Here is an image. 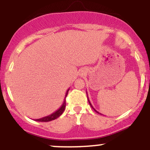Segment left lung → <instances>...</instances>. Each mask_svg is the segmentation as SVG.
Wrapping results in <instances>:
<instances>
[{
    "label": "left lung",
    "mask_w": 150,
    "mask_h": 150,
    "mask_svg": "<svg viewBox=\"0 0 150 150\" xmlns=\"http://www.w3.org/2000/svg\"><path fill=\"white\" fill-rule=\"evenodd\" d=\"M86 93H87V92H86ZM87 97H88V94H87ZM88 100L89 104H90V105H91V107H92V108H93V110H94V111H95V112H96L99 113V114H101V113H99V112H97V111H96V110H95V109H94V108H93V106H92V104H91L90 101H89V99H88Z\"/></svg>",
    "instance_id": "1"
}]
</instances>
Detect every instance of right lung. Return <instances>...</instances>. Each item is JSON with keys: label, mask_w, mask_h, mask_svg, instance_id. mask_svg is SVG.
Returning a JSON list of instances; mask_svg holds the SVG:
<instances>
[{"label": "right lung", "mask_w": 150, "mask_h": 150, "mask_svg": "<svg viewBox=\"0 0 150 150\" xmlns=\"http://www.w3.org/2000/svg\"><path fill=\"white\" fill-rule=\"evenodd\" d=\"M69 88L68 89L67 91L66 92V94H65V97H64V101H63V104H62V106L60 107V108H59L58 110H57L56 112H54V113H52V114L46 116V117H42V118H40V119H36V121H38V122H49V121H51V120H55V119H57V117H59L60 115H61L63 113V112L64 111V109H65V107H66V97L67 96V93H68V91H69Z\"/></svg>", "instance_id": "right-lung-1"}]
</instances>
